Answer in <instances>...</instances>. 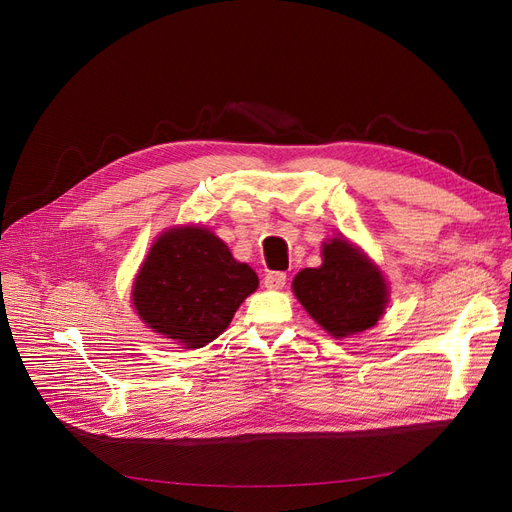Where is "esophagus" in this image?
Masks as SVG:
<instances>
[{"mask_svg": "<svg viewBox=\"0 0 512 512\" xmlns=\"http://www.w3.org/2000/svg\"><path fill=\"white\" fill-rule=\"evenodd\" d=\"M265 286L269 290H282L286 286V273L282 271H273L265 275Z\"/></svg>", "mask_w": 512, "mask_h": 512, "instance_id": "esophagus-1", "label": "esophagus"}]
</instances>
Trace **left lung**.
Returning <instances> with one entry per match:
<instances>
[{
  "instance_id": "1",
  "label": "left lung",
  "mask_w": 512,
  "mask_h": 512,
  "mask_svg": "<svg viewBox=\"0 0 512 512\" xmlns=\"http://www.w3.org/2000/svg\"><path fill=\"white\" fill-rule=\"evenodd\" d=\"M292 290L305 312L337 339L374 327L389 303L382 271L339 237L322 243V265L294 275Z\"/></svg>"
}]
</instances>
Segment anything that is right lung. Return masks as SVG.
I'll return each instance as SVG.
<instances>
[{
  "mask_svg": "<svg viewBox=\"0 0 512 512\" xmlns=\"http://www.w3.org/2000/svg\"><path fill=\"white\" fill-rule=\"evenodd\" d=\"M258 275L232 258L228 245L203 226H175L153 241L136 273L138 318L183 348H203L222 335Z\"/></svg>",
  "mask_w": 512,
  "mask_h": 512,
  "instance_id": "right-lung-1",
  "label": "right lung"
}]
</instances>
